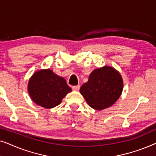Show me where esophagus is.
<instances>
[{"label": "esophagus", "mask_w": 156, "mask_h": 156, "mask_svg": "<svg viewBox=\"0 0 156 156\" xmlns=\"http://www.w3.org/2000/svg\"><path fill=\"white\" fill-rule=\"evenodd\" d=\"M72 88L74 91H78L80 88V85H76V86H73L72 87Z\"/></svg>", "instance_id": "obj_1"}]
</instances>
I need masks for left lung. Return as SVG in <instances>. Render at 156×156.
<instances>
[{"instance_id": "obj_1", "label": "left lung", "mask_w": 156, "mask_h": 156, "mask_svg": "<svg viewBox=\"0 0 156 156\" xmlns=\"http://www.w3.org/2000/svg\"><path fill=\"white\" fill-rule=\"evenodd\" d=\"M123 90L121 74L111 67L94 69L87 83L81 87L80 92L87 104L96 110H102L113 105Z\"/></svg>"}]
</instances>
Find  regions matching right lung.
Returning a JSON list of instances; mask_svg holds the SVG:
<instances>
[{
    "instance_id": "1",
    "label": "right lung",
    "mask_w": 156,
    "mask_h": 156,
    "mask_svg": "<svg viewBox=\"0 0 156 156\" xmlns=\"http://www.w3.org/2000/svg\"><path fill=\"white\" fill-rule=\"evenodd\" d=\"M72 89L65 79L50 69L35 72L28 83V92L33 101L45 108L59 105Z\"/></svg>"
}]
</instances>
